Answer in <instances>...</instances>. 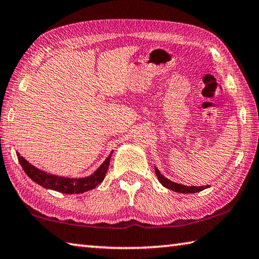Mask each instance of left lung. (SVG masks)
<instances>
[{
	"instance_id": "8db88e82",
	"label": "left lung",
	"mask_w": 259,
	"mask_h": 259,
	"mask_svg": "<svg viewBox=\"0 0 259 259\" xmlns=\"http://www.w3.org/2000/svg\"><path fill=\"white\" fill-rule=\"evenodd\" d=\"M155 174H156L157 179H159L162 185H163L166 188H169V190L174 191V192H178V193H196V192L203 191L204 188H208V186H185V185H182V184L174 183L171 181H169L168 178H165L163 175H161V172L159 171V169H156V168H155Z\"/></svg>"
}]
</instances>
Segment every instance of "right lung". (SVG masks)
Returning a JSON list of instances; mask_svg holds the SVG:
<instances>
[{"instance_id":"add662e5","label":"right lung","mask_w":259,"mask_h":259,"mask_svg":"<svg viewBox=\"0 0 259 259\" xmlns=\"http://www.w3.org/2000/svg\"><path fill=\"white\" fill-rule=\"evenodd\" d=\"M112 153L106 157L104 163L96 170V171L89 177L84 178H66V177H58L54 175L47 174L46 171L35 168L34 165L29 163L27 160H25L19 153L17 154L19 160L20 165L23 166L26 175L32 179L33 182L37 183L49 190H54L60 193H66V194H78V193H84L87 191L94 190V188L102 183L105 178V175L107 172L109 161H111Z\"/></svg>"}]
</instances>
